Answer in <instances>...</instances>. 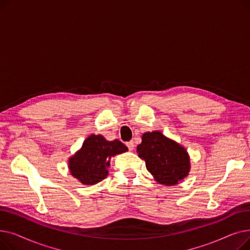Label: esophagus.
<instances>
[{
  "mask_svg": "<svg viewBox=\"0 0 250 250\" xmlns=\"http://www.w3.org/2000/svg\"><path fill=\"white\" fill-rule=\"evenodd\" d=\"M126 146H127V148H128L129 151H133L134 148H135V144H134L133 141H130V142H127V143H126Z\"/></svg>",
  "mask_w": 250,
  "mask_h": 250,
  "instance_id": "1",
  "label": "esophagus"
}]
</instances>
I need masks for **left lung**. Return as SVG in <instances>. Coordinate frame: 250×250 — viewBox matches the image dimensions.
I'll return each mask as SVG.
<instances>
[{"mask_svg": "<svg viewBox=\"0 0 250 250\" xmlns=\"http://www.w3.org/2000/svg\"><path fill=\"white\" fill-rule=\"evenodd\" d=\"M137 153L161 185L174 186L189 172V157L186 149L160 132L144 134Z\"/></svg>", "mask_w": 250, "mask_h": 250, "instance_id": "left-lung-1", "label": "left lung"}]
</instances>
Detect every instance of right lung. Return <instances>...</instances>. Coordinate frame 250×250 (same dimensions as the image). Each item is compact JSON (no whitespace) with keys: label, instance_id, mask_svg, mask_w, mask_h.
Instances as JSON below:
<instances>
[{"label":"right lung","instance_id":"right-lung-1","mask_svg":"<svg viewBox=\"0 0 250 250\" xmlns=\"http://www.w3.org/2000/svg\"><path fill=\"white\" fill-rule=\"evenodd\" d=\"M125 151L127 148L121 141L109 142L100 135H91L81 150L70 158V171L83 185H95L107 176L111 157Z\"/></svg>","mask_w":250,"mask_h":250}]
</instances>
